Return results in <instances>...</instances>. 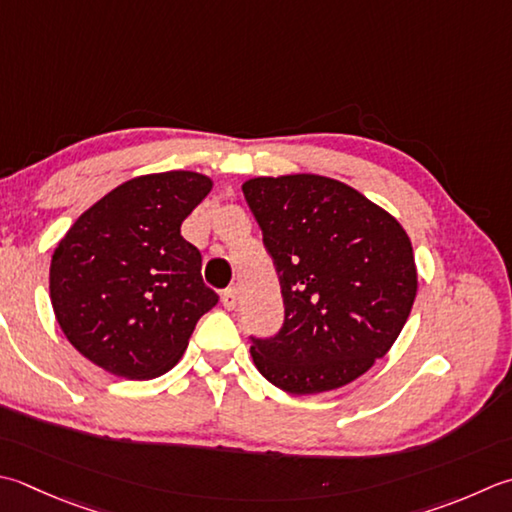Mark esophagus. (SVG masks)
Wrapping results in <instances>:
<instances>
[{
  "mask_svg": "<svg viewBox=\"0 0 512 512\" xmlns=\"http://www.w3.org/2000/svg\"><path fill=\"white\" fill-rule=\"evenodd\" d=\"M222 304L226 310H235L237 308V290L235 288H228L222 293Z\"/></svg>",
  "mask_w": 512,
  "mask_h": 512,
  "instance_id": "obj_1",
  "label": "esophagus"
}]
</instances>
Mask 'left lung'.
I'll return each mask as SVG.
<instances>
[{"label":"left lung","mask_w":512,"mask_h":512,"mask_svg":"<svg viewBox=\"0 0 512 512\" xmlns=\"http://www.w3.org/2000/svg\"><path fill=\"white\" fill-rule=\"evenodd\" d=\"M275 259L286 322L250 355L290 395L342 388L384 357L417 297L410 237L339 179L295 173L242 184Z\"/></svg>","instance_id":"8db88e82"}]
</instances>
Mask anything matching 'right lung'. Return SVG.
<instances>
[{"label": "right lung", "instance_id": "obj_1", "mask_svg": "<svg viewBox=\"0 0 512 512\" xmlns=\"http://www.w3.org/2000/svg\"><path fill=\"white\" fill-rule=\"evenodd\" d=\"M213 179L168 170L128 179L95 202L50 259V302L77 353L106 373L153 379L168 373L199 317L217 304L202 255L182 222Z\"/></svg>", "mask_w": 512, "mask_h": 512}]
</instances>
